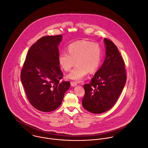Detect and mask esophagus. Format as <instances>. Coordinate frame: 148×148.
Instances as JSON below:
<instances>
[{
  "instance_id": "obj_1",
  "label": "esophagus",
  "mask_w": 148,
  "mask_h": 148,
  "mask_svg": "<svg viewBox=\"0 0 148 148\" xmlns=\"http://www.w3.org/2000/svg\"><path fill=\"white\" fill-rule=\"evenodd\" d=\"M70 84H71V85L72 86H75L77 85V82H74V81H71Z\"/></svg>"
}]
</instances>
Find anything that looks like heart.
I'll list each match as a JSON object with an SVG mask.
<instances>
[{
  "label": "heart",
  "mask_w": 148,
  "mask_h": 148,
  "mask_svg": "<svg viewBox=\"0 0 148 148\" xmlns=\"http://www.w3.org/2000/svg\"><path fill=\"white\" fill-rule=\"evenodd\" d=\"M67 53L62 52L58 56V63L65 71L77 65L67 75L69 79L79 81L88 73H94L99 67L102 58V51L97 43L81 40L70 44Z\"/></svg>",
  "instance_id": "obj_1"
}]
</instances>
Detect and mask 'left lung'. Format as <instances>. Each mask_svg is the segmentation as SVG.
<instances>
[{
  "label": "left lung",
  "instance_id": "left-lung-1",
  "mask_svg": "<svg viewBox=\"0 0 148 148\" xmlns=\"http://www.w3.org/2000/svg\"><path fill=\"white\" fill-rule=\"evenodd\" d=\"M104 42L105 59L90 84L84 85L82 101L84 109L95 114L104 113L114 106L126 81L124 61L117 46L106 38Z\"/></svg>",
  "mask_w": 148,
  "mask_h": 148
}]
</instances>
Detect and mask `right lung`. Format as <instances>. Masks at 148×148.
<instances>
[{
  "label": "right lung",
  "mask_w": 148,
  "mask_h": 148,
  "mask_svg": "<svg viewBox=\"0 0 148 148\" xmlns=\"http://www.w3.org/2000/svg\"><path fill=\"white\" fill-rule=\"evenodd\" d=\"M62 35L45 36L30 47L21 71V79L27 97L37 110L49 112L61 105L69 81L63 77L58 63V46Z\"/></svg>",
  "instance_id": "1"
}]
</instances>
